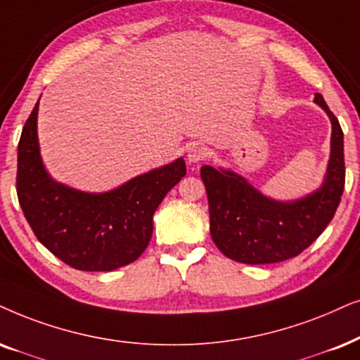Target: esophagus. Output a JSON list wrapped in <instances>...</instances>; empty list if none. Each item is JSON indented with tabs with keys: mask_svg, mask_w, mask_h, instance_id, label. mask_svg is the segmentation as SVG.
Segmentation results:
<instances>
[{
	"mask_svg": "<svg viewBox=\"0 0 360 360\" xmlns=\"http://www.w3.org/2000/svg\"><path fill=\"white\" fill-rule=\"evenodd\" d=\"M208 148L205 146H193L188 148V153H186V160L190 163H200L203 162L205 158L208 157Z\"/></svg>",
	"mask_w": 360,
	"mask_h": 360,
	"instance_id": "obj_1",
	"label": "esophagus"
}]
</instances>
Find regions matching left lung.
<instances>
[{"label":"left lung","instance_id":"1","mask_svg":"<svg viewBox=\"0 0 360 360\" xmlns=\"http://www.w3.org/2000/svg\"><path fill=\"white\" fill-rule=\"evenodd\" d=\"M333 124L330 158L321 188L294 202L264 197L243 176L203 165L210 233L223 255L245 264H269L294 258L312 245L334 218L345 184L344 134L324 97L316 94Z\"/></svg>","mask_w":360,"mask_h":360}]
</instances>
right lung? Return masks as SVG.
Segmentation results:
<instances>
[{"label":"right lung","instance_id":"right-lung-1","mask_svg":"<svg viewBox=\"0 0 360 360\" xmlns=\"http://www.w3.org/2000/svg\"><path fill=\"white\" fill-rule=\"evenodd\" d=\"M37 109L27 117L18 146V200L37 240L81 271H112L143 253L153 213L186 174L184 158L129 180L105 193H86L58 184L46 172L37 142Z\"/></svg>","mask_w":360,"mask_h":360}]
</instances>
